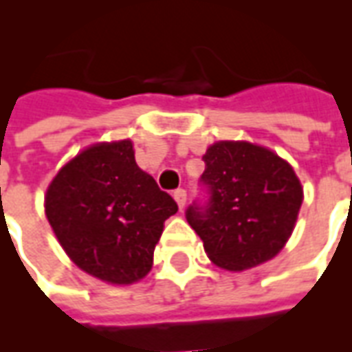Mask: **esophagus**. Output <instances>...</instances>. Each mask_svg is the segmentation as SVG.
<instances>
[{
    "label": "esophagus",
    "instance_id": "34e87169",
    "mask_svg": "<svg viewBox=\"0 0 352 352\" xmlns=\"http://www.w3.org/2000/svg\"><path fill=\"white\" fill-rule=\"evenodd\" d=\"M174 200H176V204H178L179 210H184L186 208V202H187V192L184 189H178V191H174Z\"/></svg>",
    "mask_w": 352,
    "mask_h": 352
}]
</instances>
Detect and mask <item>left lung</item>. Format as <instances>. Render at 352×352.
I'll use <instances>...</instances> for the list:
<instances>
[{
	"instance_id": "1",
	"label": "left lung",
	"mask_w": 352,
	"mask_h": 352,
	"mask_svg": "<svg viewBox=\"0 0 352 352\" xmlns=\"http://www.w3.org/2000/svg\"><path fill=\"white\" fill-rule=\"evenodd\" d=\"M211 198L191 206L187 221L215 265L247 271L286 247L305 200L302 184L284 157L248 141H217L202 155Z\"/></svg>"
}]
</instances>
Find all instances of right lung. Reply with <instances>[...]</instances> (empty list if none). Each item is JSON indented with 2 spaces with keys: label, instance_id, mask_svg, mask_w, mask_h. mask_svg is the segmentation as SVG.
I'll use <instances>...</instances> for the list:
<instances>
[{
  "label": "right lung",
  "instance_id": "add662e5",
  "mask_svg": "<svg viewBox=\"0 0 352 352\" xmlns=\"http://www.w3.org/2000/svg\"><path fill=\"white\" fill-rule=\"evenodd\" d=\"M44 211L81 271L129 286L150 273L165 221L178 206L139 168L133 142L122 139L91 144L66 161L47 186Z\"/></svg>",
  "mask_w": 352,
  "mask_h": 352
}]
</instances>
